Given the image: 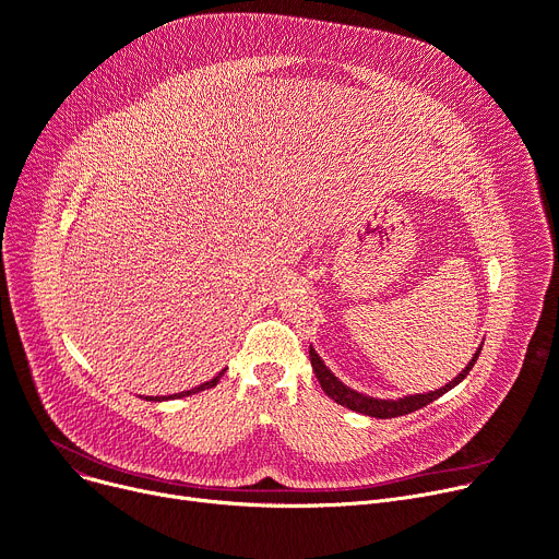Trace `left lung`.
<instances>
[{"instance_id": "obj_1", "label": "left lung", "mask_w": 559, "mask_h": 559, "mask_svg": "<svg viewBox=\"0 0 559 559\" xmlns=\"http://www.w3.org/2000/svg\"><path fill=\"white\" fill-rule=\"evenodd\" d=\"M480 349H483V345L476 349V354L472 356L467 368L461 374H457L453 381L442 385L440 390L424 392V395H408V397H402V400H374V397H368V395H360V392L347 388L343 381H338V377L332 374V370L322 364V358L316 354L313 347H309V358H311L313 372H316V377L320 381V388L324 390L326 397H332L336 404H341V406H345L349 411L364 413V415H370V417H379V419H388V417L408 415L413 411L424 408L426 404L436 402L438 397H442L444 392H449L453 385H457L469 374V370L474 368V364H476L478 356H480Z\"/></svg>"}]
</instances>
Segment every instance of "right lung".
Segmentation results:
<instances>
[{
    "label": "right lung",
    "mask_w": 559,
    "mask_h": 559,
    "mask_svg": "<svg viewBox=\"0 0 559 559\" xmlns=\"http://www.w3.org/2000/svg\"><path fill=\"white\" fill-rule=\"evenodd\" d=\"M225 374V370H221L214 379H210L207 383H201L199 388H191V390H185V392H178V395H169V397H151L153 402H164V400H180V397H189V395H195V392H201V390H207V388H214L216 383H218V379ZM148 400V397H146Z\"/></svg>",
    "instance_id": "add662e5"
}]
</instances>
